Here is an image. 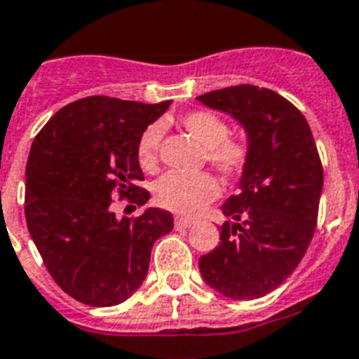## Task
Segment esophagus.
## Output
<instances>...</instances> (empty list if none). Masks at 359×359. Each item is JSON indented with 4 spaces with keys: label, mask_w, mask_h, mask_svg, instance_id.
Returning <instances> with one entry per match:
<instances>
[{
    "label": "esophagus",
    "mask_w": 359,
    "mask_h": 359,
    "mask_svg": "<svg viewBox=\"0 0 359 359\" xmlns=\"http://www.w3.org/2000/svg\"><path fill=\"white\" fill-rule=\"evenodd\" d=\"M191 224H194V221H191V219H186V217H177V219H175V228H177V230L189 228Z\"/></svg>",
    "instance_id": "34e87169"
}]
</instances>
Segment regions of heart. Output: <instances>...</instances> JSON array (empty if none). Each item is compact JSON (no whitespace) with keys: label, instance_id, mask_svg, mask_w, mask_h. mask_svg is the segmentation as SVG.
I'll return each instance as SVG.
<instances>
[{"label":"heart","instance_id":"heart-1","mask_svg":"<svg viewBox=\"0 0 359 359\" xmlns=\"http://www.w3.org/2000/svg\"><path fill=\"white\" fill-rule=\"evenodd\" d=\"M182 126L189 137L206 155L208 164L224 177H237L245 171L250 161V146L245 138L230 137L228 123L212 111H191L182 116ZM162 128L151 123L142 131L137 144V158L140 168L155 171L161 161ZM221 188L215 177L208 173L179 175L168 173L153 184V201L164 210L184 215H195L219 197Z\"/></svg>","mask_w":359,"mask_h":359}]
</instances>
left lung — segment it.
<instances>
[{
  "instance_id": "left-lung-1",
  "label": "left lung",
  "mask_w": 359,
  "mask_h": 359,
  "mask_svg": "<svg viewBox=\"0 0 359 359\" xmlns=\"http://www.w3.org/2000/svg\"><path fill=\"white\" fill-rule=\"evenodd\" d=\"M245 128L250 161L239 194L222 204L233 219L221 243L198 259L204 281L231 299H257L287 281L314 237L323 165L306 118L264 87H226L197 96Z\"/></svg>"
}]
</instances>
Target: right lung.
<instances>
[{"label":"right lung","instance_id":"add662e5","mask_svg":"<svg viewBox=\"0 0 359 359\" xmlns=\"http://www.w3.org/2000/svg\"><path fill=\"white\" fill-rule=\"evenodd\" d=\"M87 96L54 114L32 142L25 170V219L56 285L91 306L133 296L155 241L173 230L161 208L116 219L113 198L149 201L137 158L144 129L170 107Z\"/></svg>","mask_w":359,"mask_h":359}]
</instances>
